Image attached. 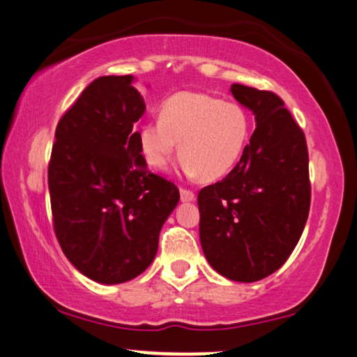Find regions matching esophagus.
<instances>
[{"label":"esophagus","mask_w":357,"mask_h":357,"mask_svg":"<svg viewBox=\"0 0 357 357\" xmlns=\"http://www.w3.org/2000/svg\"><path fill=\"white\" fill-rule=\"evenodd\" d=\"M179 194H181V202H192V200L195 199L194 192L189 189H181Z\"/></svg>","instance_id":"1"}]
</instances>
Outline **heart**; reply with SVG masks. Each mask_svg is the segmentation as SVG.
I'll use <instances>...</instances> for the list:
<instances>
[{
  "label": "heart",
  "mask_w": 357,
  "mask_h": 357,
  "mask_svg": "<svg viewBox=\"0 0 357 357\" xmlns=\"http://www.w3.org/2000/svg\"><path fill=\"white\" fill-rule=\"evenodd\" d=\"M250 118L238 103L208 93L179 92L162 105L160 119L139 129V150L150 168H167L179 144L184 176L217 181L239 162Z\"/></svg>",
  "instance_id": "heart-1"
}]
</instances>
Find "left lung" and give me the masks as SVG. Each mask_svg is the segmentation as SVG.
Instances as JSON below:
<instances>
[{
  "label": "left lung",
  "instance_id": "obj_1",
  "mask_svg": "<svg viewBox=\"0 0 357 357\" xmlns=\"http://www.w3.org/2000/svg\"><path fill=\"white\" fill-rule=\"evenodd\" d=\"M255 116V130L228 176L199 192L200 244L215 272L252 283L283 265L310 207L309 153L303 129L273 92L231 85Z\"/></svg>",
  "mask_w": 357,
  "mask_h": 357
}]
</instances>
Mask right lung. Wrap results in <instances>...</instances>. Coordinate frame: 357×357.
<instances>
[{
	"instance_id": "add662e5",
	"label": "right lung",
	"mask_w": 357,
	"mask_h": 357,
	"mask_svg": "<svg viewBox=\"0 0 357 357\" xmlns=\"http://www.w3.org/2000/svg\"><path fill=\"white\" fill-rule=\"evenodd\" d=\"M132 76L87 85L59 119L48 165L54 233L69 262L102 284L139 277L153 262L163 223L179 202L150 173L134 124L145 112Z\"/></svg>"
}]
</instances>
